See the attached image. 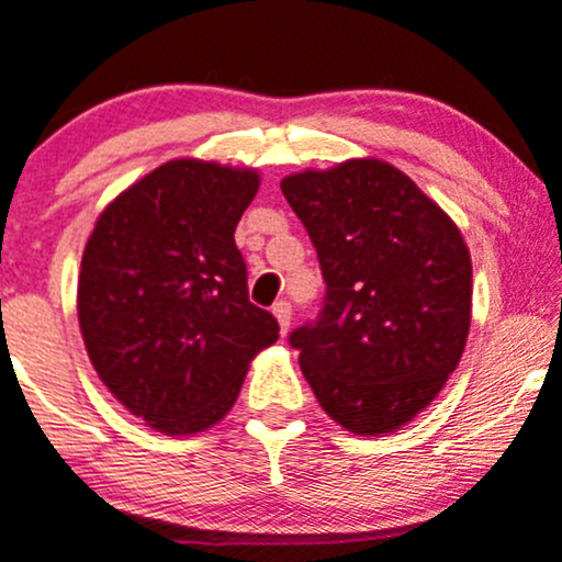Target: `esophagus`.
<instances>
[{
	"label": "esophagus",
	"mask_w": 562,
	"mask_h": 562,
	"mask_svg": "<svg viewBox=\"0 0 562 562\" xmlns=\"http://www.w3.org/2000/svg\"><path fill=\"white\" fill-rule=\"evenodd\" d=\"M271 314H274V317H277V323H280L282 336H285V333L291 330V319H293L291 304H288V301H277V304L271 306Z\"/></svg>",
	"instance_id": "34e87169"
}]
</instances>
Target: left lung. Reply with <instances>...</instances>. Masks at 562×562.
<instances>
[{
  "label": "left lung",
  "instance_id": "8db88e82",
  "mask_svg": "<svg viewBox=\"0 0 562 562\" xmlns=\"http://www.w3.org/2000/svg\"><path fill=\"white\" fill-rule=\"evenodd\" d=\"M317 248L325 306L291 333L301 373L336 424L386 435L446 386L472 323V258L451 215L394 165L347 159L285 176Z\"/></svg>",
  "mask_w": 562,
  "mask_h": 562
}]
</instances>
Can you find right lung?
I'll return each mask as SVG.
<instances>
[{"label":"right lung","mask_w":562,"mask_h":562,"mask_svg":"<svg viewBox=\"0 0 562 562\" xmlns=\"http://www.w3.org/2000/svg\"><path fill=\"white\" fill-rule=\"evenodd\" d=\"M261 187L252 168L183 157L103 207L82 252L77 314L98 379L165 435H196L237 403L280 325L248 301L234 229Z\"/></svg>","instance_id":"add662e5"}]
</instances>
